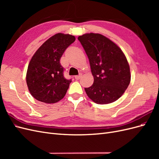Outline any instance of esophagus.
<instances>
[{"instance_id":"esophagus-1","label":"esophagus","mask_w":159,"mask_h":159,"mask_svg":"<svg viewBox=\"0 0 159 159\" xmlns=\"http://www.w3.org/2000/svg\"><path fill=\"white\" fill-rule=\"evenodd\" d=\"M81 77H82V74H80V75H75V80H80Z\"/></svg>"}]
</instances>
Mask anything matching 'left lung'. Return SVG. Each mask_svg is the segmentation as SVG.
<instances>
[{"mask_svg":"<svg viewBox=\"0 0 159 159\" xmlns=\"http://www.w3.org/2000/svg\"><path fill=\"white\" fill-rule=\"evenodd\" d=\"M87 54L94 81L85 88L88 97L98 104L115 102L131 81L130 68L120 48L100 34H85L78 38Z\"/></svg>","mask_w":159,"mask_h":159,"instance_id":"8db88e82","label":"left lung"}]
</instances>
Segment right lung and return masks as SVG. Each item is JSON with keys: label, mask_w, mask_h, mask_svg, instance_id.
Returning a JSON list of instances; mask_svg holds the SVG:
<instances>
[{"label": "right lung", "mask_w": 159, "mask_h": 159, "mask_svg": "<svg viewBox=\"0 0 159 159\" xmlns=\"http://www.w3.org/2000/svg\"><path fill=\"white\" fill-rule=\"evenodd\" d=\"M75 40L74 36L57 33L35 52L26 73V84L33 98L46 103H54L64 98L71 80L64 78L60 58Z\"/></svg>", "instance_id": "add662e5"}]
</instances>
